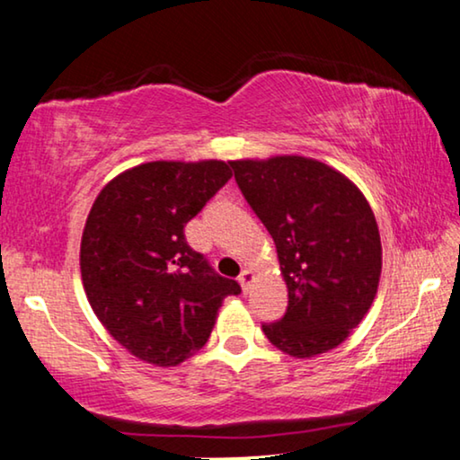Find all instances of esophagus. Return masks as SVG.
<instances>
[{
	"label": "esophagus",
	"mask_w": 460,
	"mask_h": 460,
	"mask_svg": "<svg viewBox=\"0 0 460 460\" xmlns=\"http://www.w3.org/2000/svg\"><path fill=\"white\" fill-rule=\"evenodd\" d=\"M252 282V271L251 270H243V274L238 276V284H241V288L246 292L249 290V284Z\"/></svg>",
	"instance_id": "1"
}]
</instances>
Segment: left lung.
Wrapping results in <instances>:
<instances>
[{
  "mask_svg": "<svg viewBox=\"0 0 460 460\" xmlns=\"http://www.w3.org/2000/svg\"><path fill=\"white\" fill-rule=\"evenodd\" d=\"M246 203L274 238L288 288L284 317L261 328L286 355L309 358L342 344L377 295L382 243L357 184L303 155L230 162Z\"/></svg>",
  "mask_w": 460,
  "mask_h": 460,
  "instance_id": "1",
  "label": "left lung"
}]
</instances>
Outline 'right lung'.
Segmentation results:
<instances>
[{
  "label": "right lung",
  "mask_w": 460,
  "mask_h": 460,
  "mask_svg": "<svg viewBox=\"0 0 460 460\" xmlns=\"http://www.w3.org/2000/svg\"><path fill=\"white\" fill-rule=\"evenodd\" d=\"M230 165L149 162L99 192L81 241L91 309L130 355L174 367L205 346L222 301L238 295L186 244L184 226L230 181Z\"/></svg>",
  "instance_id": "add662e5"
}]
</instances>
